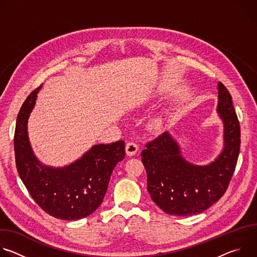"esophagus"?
<instances>
[{"instance_id": "34e87169", "label": "esophagus", "mask_w": 257, "mask_h": 257, "mask_svg": "<svg viewBox=\"0 0 257 257\" xmlns=\"http://www.w3.org/2000/svg\"><path fill=\"white\" fill-rule=\"evenodd\" d=\"M138 152V145L135 142H128L126 144V154L129 157L134 156Z\"/></svg>"}]
</instances>
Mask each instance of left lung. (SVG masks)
<instances>
[{
	"mask_svg": "<svg viewBox=\"0 0 257 257\" xmlns=\"http://www.w3.org/2000/svg\"><path fill=\"white\" fill-rule=\"evenodd\" d=\"M216 112L224 124V146L215 160L199 166L186 161L180 146L166 131L146 144L141 161L148 174V191L166 213L186 216L200 213L226 192L240 152V126L232 96L217 83Z\"/></svg>",
	"mask_w": 257,
	"mask_h": 257,
	"instance_id": "8db88e82",
	"label": "left lung"
}]
</instances>
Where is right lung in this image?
Here are the masks:
<instances>
[{"instance_id":"right-lung-1","label":"right lung","mask_w":257,"mask_h":257,"mask_svg":"<svg viewBox=\"0 0 257 257\" xmlns=\"http://www.w3.org/2000/svg\"><path fill=\"white\" fill-rule=\"evenodd\" d=\"M43 84L23 102L14 135L18 174L33 200L50 215L76 221L91 214L102 202L116 165L125 158L123 140L95 144L80 159L65 167L42 164L30 145L27 122Z\"/></svg>"}]
</instances>
